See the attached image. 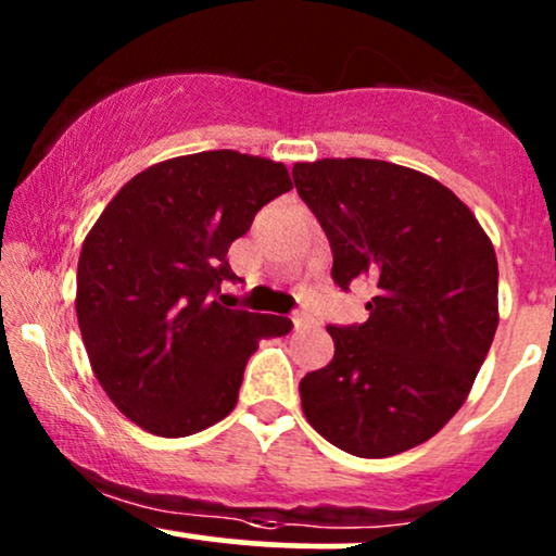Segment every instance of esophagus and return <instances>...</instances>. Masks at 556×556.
<instances>
[{
	"mask_svg": "<svg viewBox=\"0 0 556 556\" xmlns=\"http://www.w3.org/2000/svg\"><path fill=\"white\" fill-rule=\"evenodd\" d=\"M292 324H295V329H305L314 324V318H311L308 314H292Z\"/></svg>",
	"mask_w": 556,
	"mask_h": 556,
	"instance_id": "1",
	"label": "esophagus"
}]
</instances>
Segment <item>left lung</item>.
Returning a JSON list of instances; mask_svg holds the SVG:
<instances>
[{"mask_svg": "<svg viewBox=\"0 0 556 556\" xmlns=\"http://www.w3.org/2000/svg\"><path fill=\"white\" fill-rule=\"evenodd\" d=\"M292 180L327 232L334 285L374 287L366 321L327 327L334 358L300 381L303 413L350 455H400L460 410L486 361L494 245L450 188L400 164L300 162Z\"/></svg>", "mask_w": 556, "mask_h": 556, "instance_id": "left-lung-1", "label": "left lung"}]
</instances>
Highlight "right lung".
<instances>
[{
    "label": "right lung",
    "instance_id": "obj_1",
    "mask_svg": "<svg viewBox=\"0 0 556 556\" xmlns=\"http://www.w3.org/2000/svg\"><path fill=\"white\" fill-rule=\"evenodd\" d=\"M290 188L271 159L201 151L132 177L88 232L80 334L99 384L140 429L177 439L214 426L238 402L261 337L292 329L222 295V282H238L229 245Z\"/></svg>",
    "mask_w": 556,
    "mask_h": 556
}]
</instances>
